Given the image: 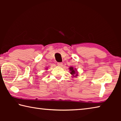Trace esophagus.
Masks as SVG:
<instances>
[{
	"label": "esophagus",
	"mask_w": 121,
	"mask_h": 121,
	"mask_svg": "<svg viewBox=\"0 0 121 121\" xmlns=\"http://www.w3.org/2000/svg\"><path fill=\"white\" fill-rule=\"evenodd\" d=\"M62 63L61 62H58V66H60V67H62Z\"/></svg>",
	"instance_id": "esophagus-1"
}]
</instances>
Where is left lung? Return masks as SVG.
<instances>
[{
	"instance_id": "8db88e82",
	"label": "left lung",
	"mask_w": 121,
	"mask_h": 121,
	"mask_svg": "<svg viewBox=\"0 0 121 121\" xmlns=\"http://www.w3.org/2000/svg\"><path fill=\"white\" fill-rule=\"evenodd\" d=\"M69 70H70V73L73 76V77L77 76L78 73L77 72L76 69H75V68L74 69L73 67H70V68H69Z\"/></svg>"
}]
</instances>
